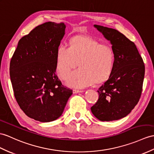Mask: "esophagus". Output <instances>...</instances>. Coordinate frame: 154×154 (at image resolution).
Returning a JSON list of instances; mask_svg holds the SVG:
<instances>
[{"label":"esophagus","mask_w":154,"mask_h":154,"mask_svg":"<svg viewBox=\"0 0 154 154\" xmlns=\"http://www.w3.org/2000/svg\"><path fill=\"white\" fill-rule=\"evenodd\" d=\"M84 91L82 90H77V89H73L72 93H83Z\"/></svg>","instance_id":"esophagus-1"}]
</instances>
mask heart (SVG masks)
Returning a JSON list of instances; mask_svg holds the SVG:
<instances>
[{"label": "heart", "instance_id": "heart-1", "mask_svg": "<svg viewBox=\"0 0 154 154\" xmlns=\"http://www.w3.org/2000/svg\"><path fill=\"white\" fill-rule=\"evenodd\" d=\"M79 63H78V62ZM115 55L109 45L101 44L89 37L77 36L71 38L69 47L60 45L56 52L55 69L62 80L79 64L80 68L68 78L66 84L84 88L107 80L114 69Z\"/></svg>", "mask_w": 154, "mask_h": 154}]
</instances>
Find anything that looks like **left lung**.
<instances>
[{
    "label": "left lung",
    "instance_id": "1",
    "mask_svg": "<svg viewBox=\"0 0 154 154\" xmlns=\"http://www.w3.org/2000/svg\"><path fill=\"white\" fill-rule=\"evenodd\" d=\"M93 27L110 42L115 62L111 76L97 91L99 99L91 110L100 121L118 120L128 115L139 100L144 64L135 44L122 33L98 25Z\"/></svg>",
    "mask_w": 154,
    "mask_h": 154
}]
</instances>
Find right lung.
<instances>
[{
	"label": "right lung",
	"mask_w": 154,
	"mask_h": 154,
	"mask_svg": "<svg viewBox=\"0 0 154 154\" xmlns=\"http://www.w3.org/2000/svg\"><path fill=\"white\" fill-rule=\"evenodd\" d=\"M66 25L46 22L20 40L10 65L16 99L28 117L40 122L59 118L71 89L61 85L55 74L56 52Z\"/></svg>",
	"instance_id": "1"
}]
</instances>
